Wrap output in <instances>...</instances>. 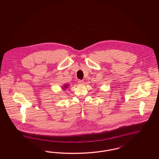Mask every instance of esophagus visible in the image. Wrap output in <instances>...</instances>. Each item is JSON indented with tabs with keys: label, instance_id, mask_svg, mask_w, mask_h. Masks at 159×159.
Here are the masks:
<instances>
[{
	"label": "esophagus",
	"instance_id": "34e87169",
	"mask_svg": "<svg viewBox=\"0 0 159 159\" xmlns=\"http://www.w3.org/2000/svg\"><path fill=\"white\" fill-rule=\"evenodd\" d=\"M77 82H78L79 84H84V81L82 80H79Z\"/></svg>",
	"mask_w": 159,
	"mask_h": 159
}]
</instances>
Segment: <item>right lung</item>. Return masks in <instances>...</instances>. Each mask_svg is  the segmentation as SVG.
<instances>
[{
	"mask_svg": "<svg viewBox=\"0 0 159 159\" xmlns=\"http://www.w3.org/2000/svg\"><path fill=\"white\" fill-rule=\"evenodd\" d=\"M67 86H68V84H66V85H64V87L65 88H67Z\"/></svg>",
	"mask_w": 159,
	"mask_h": 159,
	"instance_id": "1",
	"label": "right lung"
}]
</instances>
